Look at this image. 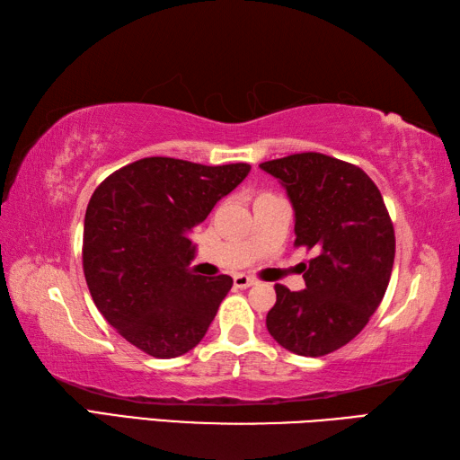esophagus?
<instances>
[{
    "instance_id": "1",
    "label": "esophagus",
    "mask_w": 460,
    "mask_h": 460,
    "mask_svg": "<svg viewBox=\"0 0 460 460\" xmlns=\"http://www.w3.org/2000/svg\"><path fill=\"white\" fill-rule=\"evenodd\" d=\"M233 285H235L237 288H249L255 285V279H251L247 275H235L233 277Z\"/></svg>"
}]
</instances>
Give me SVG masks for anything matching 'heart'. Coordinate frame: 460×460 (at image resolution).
<instances>
[{
  "mask_svg": "<svg viewBox=\"0 0 460 460\" xmlns=\"http://www.w3.org/2000/svg\"><path fill=\"white\" fill-rule=\"evenodd\" d=\"M262 195H267V193H262Z\"/></svg>",
  "mask_w": 460,
  "mask_h": 460,
  "instance_id": "b5f03b06",
  "label": "heart"
}]
</instances>
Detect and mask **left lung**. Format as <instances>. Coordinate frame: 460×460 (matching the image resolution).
Listing matches in <instances>:
<instances>
[{
    "instance_id": "1",
    "label": "left lung",
    "mask_w": 460,
    "mask_h": 460,
    "mask_svg": "<svg viewBox=\"0 0 460 460\" xmlns=\"http://www.w3.org/2000/svg\"><path fill=\"white\" fill-rule=\"evenodd\" d=\"M295 208V247L314 252L306 288L275 285L269 334L292 354L318 358L346 346L384 300L395 259V231L377 185L354 164L302 152L262 162Z\"/></svg>"
}]
</instances>
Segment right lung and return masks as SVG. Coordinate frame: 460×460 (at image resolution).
I'll use <instances>...</instances> for the list:
<instances>
[{
  "instance_id": "add662e5",
  "label": "right lung",
  "mask_w": 460,
  "mask_h": 460,
  "mask_svg": "<svg viewBox=\"0 0 460 460\" xmlns=\"http://www.w3.org/2000/svg\"><path fill=\"white\" fill-rule=\"evenodd\" d=\"M249 170L155 155L116 170L94 190L83 235L86 285L106 322L144 354H188L217 314L233 279L195 275L188 233Z\"/></svg>"
}]
</instances>
